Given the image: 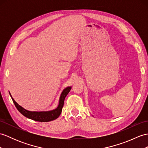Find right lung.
I'll return each instance as SVG.
<instances>
[{"instance_id": "1", "label": "right lung", "mask_w": 148, "mask_h": 148, "mask_svg": "<svg viewBox=\"0 0 148 148\" xmlns=\"http://www.w3.org/2000/svg\"><path fill=\"white\" fill-rule=\"evenodd\" d=\"M71 88V86H68V87L64 88L63 92L61 93V95L59 99V103L58 106L55 109H53L51 110L48 111H29L26 109H24L23 107H21L18 104L14 99L12 97V95H10V93L9 92V94L11 97L12 99V101L15 105L17 109L19 111L21 114H22L24 116L27 118L30 119L34 120L38 122H49L53 120H55L60 116V115L62 113V108L64 105V99H65L66 96L69 93L70 90Z\"/></svg>"}]
</instances>
